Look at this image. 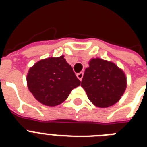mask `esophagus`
<instances>
[{"label":"esophagus","mask_w":147,"mask_h":147,"mask_svg":"<svg viewBox=\"0 0 147 147\" xmlns=\"http://www.w3.org/2000/svg\"><path fill=\"white\" fill-rule=\"evenodd\" d=\"M76 76H77V77H78V79H79V80L81 81V80H82V78H83V72H82V71H81V72H79V73L77 74Z\"/></svg>","instance_id":"1"}]
</instances>
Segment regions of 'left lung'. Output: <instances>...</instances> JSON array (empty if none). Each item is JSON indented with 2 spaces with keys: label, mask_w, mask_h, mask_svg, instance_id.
<instances>
[{
  "label": "left lung",
  "mask_w": 147,
  "mask_h": 147,
  "mask_svg": "<svg viewBox=\"0 0 147 147\" xmlns=\"http://www.w3.org/2000/svg\"><path fill=\"white\" fill-rule=\"evenodd\" d=\"M81 85L94 105L107 107L117 102L123 94L127 78L114 63L96 58L90 60Z\"/></svg>",
  "instance_id": "left-lung-1"
}]
</instances>
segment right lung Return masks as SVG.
Instances as JSON below:
<instances>
[{
	"mask_svg": "<svg viewBox=\"0 0 147 147\" xmlns=\"http://www.w3.org/2000/svg\"><path fill=\"white\" fill-rule=\"evenodd\" d=\"M26 82L34 98L47 106L62 104L81 83L64 55L36 62L29 70Z\"/></svg>",
	"mask_w": 147,
	"mask_h": 147,
	"instance_id": "1",
	"label": "right lung"
}]
</instances>
